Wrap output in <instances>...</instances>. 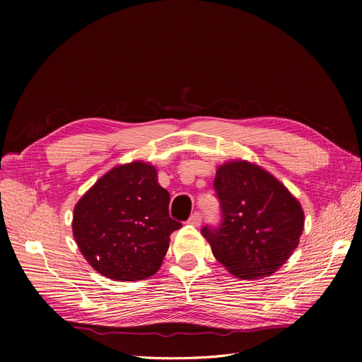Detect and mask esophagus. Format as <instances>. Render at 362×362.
I'll return each instance as SVG.
<instances>
[{
  "instance_id": "esophagus-1",
  "label": "esophagus",
  "mask_w": 362,
  "mask_h": 362,
  "mask_svg": "<svg viewBox=\"0 0 362 362\" xmlns=\"http://www.w3.org/2000/svg\"><path fill=\"white\" fill-rule=\"evenodd\" d=\"M202 222V216L199 211H194L190 217H189V223L193 226H199Z\"/></svg>"
}]
</instances>
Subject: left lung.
Returning <instances> with one entry per match:
<instances>
[{
  "label": "left lung",
  "mask_w": 362,
  "mask_h": 362,
  "mask_svg": "<svg viewBox=\"0 0 362 362\" xmlns=\"http://www.w3.org/2000/svg\"><path fill=\"white\" fill-rule=\"evenodd\" d=\"M214 190L221 223L201 231L213 255L240 279L275 273L299 245L300 204L275 177L247 161L218 168Z\"/></svg>",
  "instance_id": "left-lung-1"
}]
</instances>
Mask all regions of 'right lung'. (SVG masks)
Wrapping results in <instances>:
<instances>
[{"label":"right lung","instance_id":"right-lung-1","mask_svg":"<svg viewBox=\"0 0 362 362\" xmlns=\"http://www.w3.org/2000/svg\"><path fill=\"white\" fill-rule=\"evenodd\" d=\"M170 194L151 164L133 161L107 172L74 208L75 242L89 264L115 281H140L160 269L169 237Z\"/></svg>","mask_w":362,"mask_h":362}]
</instances>
